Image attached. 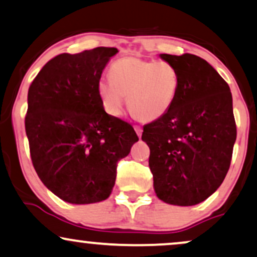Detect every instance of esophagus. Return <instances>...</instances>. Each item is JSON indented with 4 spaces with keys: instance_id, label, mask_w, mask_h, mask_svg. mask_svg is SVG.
Wrapping results in <instances>:
<instances>
[{
    "instance_id": "1",
    "label": "esophagus",
    "mask_w": 257,
    "mask_h": 257,
    "mask_svg": "<svg viewBox=\"0 0 257 257\" xmlns=\"http://www.w3.org/2000/svg\"><path fill=\"white\" fill-rule=\"evenodd\" d=\"M134 128H135V132H136V134H138L139 138H141V135H142V128H141V126L135 125Z\"/></svg>"
}]
</instances>
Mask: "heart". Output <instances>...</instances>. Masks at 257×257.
I'll return each instance as SVG.
<instances>
[{
    "mask_svg": "<svg viewBox=\"0 0 257 257\" xmlns=\"http://www.w3.org/2000/svg\"><path fill=\"white\" fill-rule=\"evenodd\" d=\"M110 77L100 78L97 84L105 111L119 116L128 97L129 110L142 122L162 117L179 89V73L166 61L123 58L111 65Z\"/></svg>",
    "mask_w": 257,
    "mask_h": 257,
    "instance_id": "obj_1",
    "label": "heart"
}]
</instances>
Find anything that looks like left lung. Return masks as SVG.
<instances>
[{
	"label": "left lung",
	"mask_w": 257,
	"mask_h": 257,
	"mask_svg": "<svg viewBox=\"0 0 257 257\" xmlns=\"http://www.w3.org/2000/svg\"><path fill=\"white\" fill-rule=\"evenodd\" d=\"M179 73L171 109L144 126L149 168L159 199L191 206L209 198L228 173L236 141L228 83L194 54H160Z\"/></svg>",
	"instance_id": "obj_1"
}]
</instances>
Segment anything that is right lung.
Segmentation results:
<instances>
[{
  "mask_svg": "<svg viewBox=\"0 0 257 257\" xmlns=\"http://www.w3.org/2000/svg\"><path fill=\"white\" fill-rule=\"evenodd\" d=\"M117 48L63 53L28 90L25 128L35 172L67 203L91 204L111 193L117 164L139 141L132 124L105 112L97 84Z\"/></svg>",
  "mask_w": 257,
  "mask_h": 257,
  "instance_id": "add662e5",
  "label": "right lung"
}]
</instances>
